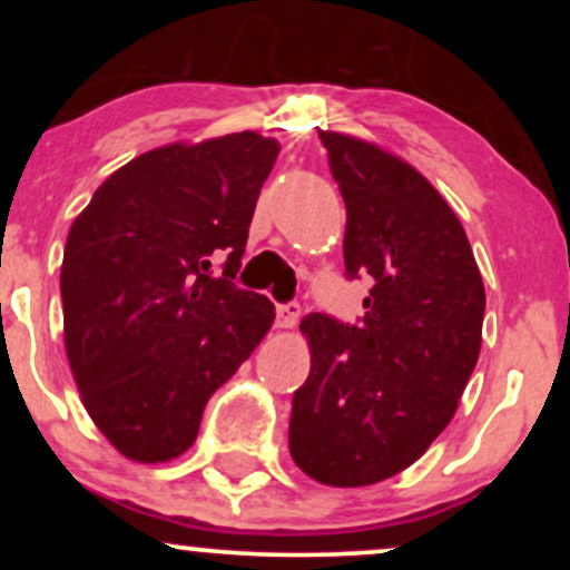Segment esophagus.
<instances>
[{"mask_svg":"<svg viewBox=\"0 0 570 570\" xmlns=\"http://www.w3.org/2000/svg\"><path fill=\"white\" fill-rule=\"evenodd\" d=\"M299 318V305L297 303H281L276 305V326L278 330H292Z\"/></svg>","mask_w":570,"mask_h":570,"instance_id":"obj_1","label":"esophagus"}]
</instances>
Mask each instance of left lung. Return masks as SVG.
<instances>
[{
  "label": "left lung",
  "mask_w": 570,
  "mask_h": 570,
  "mask_svg": "<svg viewBox=\"0 0 570 570\" xmlns=\"http://www.w3.org/2000/svg\"><path fill=\"white\" fill-rule=\"evenodd\" d=\"M318 136L345 200V273L375 286L358 324L299 322L311 375L292 399L289 453L316 482L364 488L412 466L453 421L480 358L485 286L426 176L377 144Z\"/></svg>",
  "instance_id": "1"
}]
</instances>
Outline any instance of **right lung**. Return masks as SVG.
<instances>
[{
	"instance_id": "add662e5",
	"label": "right lung",
	"mask_w": 570,
	"mask_h": 570,
	"mask_svg": "<svg viewBox=\"0 0 570 570\" xmlns=\"http://www.w3.org/2000/svg\"><path fill=\"white\" fill-rule=\"evenodd\" d=\"M278 149L254 130L149 149L71 225L61 265L69 367L98 431L130 461L185 453L208 399L276 318L265 294L233 278Z\"/></svg>"
}]
</instances>
